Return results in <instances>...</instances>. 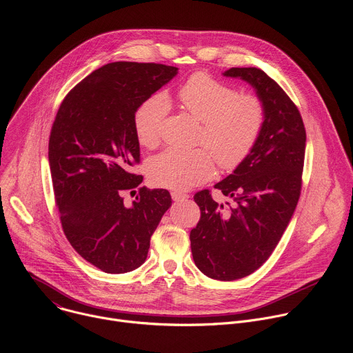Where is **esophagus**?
Here are the masks:
<instances>
[{
	"instance_id": "1",
	"label": "esophagus",
	"mask_w": 353,
	"mask_h": 353,
	"mask_svg": "<svg viewBox=\"0 0 353 353\" xmlns=\"http://www.w3.org/2000/svg\"><path fill=\"white\" fill-rule=\"evenodd\" d=\"M172 198H173V201H184V199L188 198V195H187V194H183V192L173 191V192H172Z\"/></svg>"
}]
</instances>
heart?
I'll return each mask as SVG.
<instances>
[{
  "mask_svg": "<svg viewBox=\"0 0 353 353\" xmlns=\"http://www.w3.org/2000/svg\"><path fill=\"white\" fill-rule=\"evenodd\" d=\"M177 99L185 113L203 123L198 143L210 152L204 148H168L148 159L146 173L155 185L184 191L214 176V157L226 170L239 166L247 158L263 131L265 108L257 96L243 94L205 72L191 75L179 88ZM169 109V100L163 93L149 96L138 106L134 131L142 146L152 148L161 141Z\"/></svg>",
  "mask_w": 353,
  "mask_h": 353,
  "instance_id": "1",
  "label": "heart"
}]
</instances>
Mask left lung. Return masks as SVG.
<instances>
[{"label":"left lung","instance_id":"8db88e82","mask_svg":"<svg viewBox=\"0 0 353 353\" xmlns=\"http://www.w3.org/2000/svg\"><path fill=\"white\" fill-rule=\"evenodd\" d=\"M223 75L254 88L265 108V123L247 158L215 184L234 207L225 210L210 190L194 195L201 218L190 240L201 272L236 281L268 260L293 216L301 190L306 130L290 97L263 70L230 68Z\"/></svg>","mask_w":353,"mask_h":353}]
</instances>
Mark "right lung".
Instances as JSON below:
<instances>
[{
	"instance_id": "right-lung-1",
	"label": "right lung",
	"mask_w": 353,
	"mask_h": 353,
	"mask_svg": "<svg viewBox=\"0 0 353 353\" xmlns=\"http://www.w3.org/2000/svg\"><path fill=\"white\" fill-rule=\"evenodd\" d=\"M179 68L117 61L97 68L63 100L50 132L48 163L63 230L77 253L108 274L141 267L150 236L172 205L168 190L138 188L142 176L134 131L138 106Z\"/></svg>"
}]
</instances>
